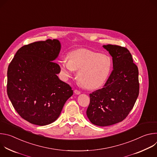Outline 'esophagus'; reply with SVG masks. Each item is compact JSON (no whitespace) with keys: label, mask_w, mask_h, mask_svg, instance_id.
Segmentation results:
<instances>
[{"label":"esophagus","mask_w":157,"mask_h":157,"mask_svg":"<svg viewBox=\"0 0 157 157\" xmlns=\"http://www.w3.org/2000/svg\"><path fill=\"white\" fill-rule=\"evenodd\" d=\"M74 93L76 94H79L81 93V92L79 91V90H77V89H75V90L74 91Z\"/></svg>","instance_id":"obj_1"}]
</instances>
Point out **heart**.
<instances>
[{
    "mask_svg": "<svg viewBox=\"0 0 157 157\" xmlns=\"http://www.w3.org/2000/svg\"><path fill=\"white\" fill-rule=\"evenodd\" d=\"M61 71L66 77H70L78 71L77 78L79 84L87 89H95L107 80L112 68L109 56L86 49L71 52L68 59L59 62Z\"/></svg>",
    "mask_w": 157,
    "mask_h": 157,
    "instance_id": "1",
    "label": "heart"
}]
</instances>
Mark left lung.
I'll return each mask as SVG.
<instances>
[{
	"label": "left lung",
	"mask_w": 157,
	"mask_h": 157,
	"mask_svg": "<svg viewBox=\"0 0 157 157\" xmlns=\"http://www.w3.org/2000/svg\"><path fill=\"white\" fill-rule=\"evenodd\" d=\"M113 57V70L104 87L89 94L86 114L98 126L111 125L124 120L139 94V70L132 55L125 47L103 45Z\"/></svg>",
	"instance_id": "obj_1"
}]
</instances>
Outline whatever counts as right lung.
Segmentation results:
<instances>
[{
	"label": "right lung",
	"instance_id": "add662e5",
	"mask_svg": "<svg viewBox=\"0 0 157 157\" xmlns=\"http://www.w3.org/2000/svg\"><path fill=\"white\" fill-rule=\"evenodd\" d=\"M60 49L58 40L33 42L21 47L9 65V98L20 116L31 124L55 121L73 94L71 87L57 76L61 68L54 61Z\"/></svg>",
	"mask_w": 157,
	"mask_h": 157
}]
</instances>
